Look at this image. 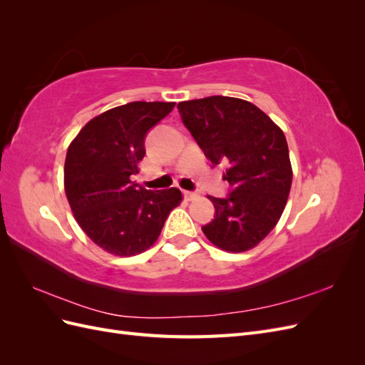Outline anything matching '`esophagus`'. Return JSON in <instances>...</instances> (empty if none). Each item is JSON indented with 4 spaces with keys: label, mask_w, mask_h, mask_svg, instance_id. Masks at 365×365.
Returning <instances> with one entry per match:
<instances>
[{
    "label": "esophagus",
    "mask_w": 365,
    "mask_h": 365,
    "mask_svg": "<svg viewBox=\"0 0 365 365\" xmlns=\"http://www.w3.org/2000/svg\"><path fill=\"white\" fill-rule=\"evenodd\" d=\"M184 197L187 201H193L197 197V193L196 192H189V190H184Z\"/></svg>",
    "instance_id": "esophagus-1"
}]
</instances>
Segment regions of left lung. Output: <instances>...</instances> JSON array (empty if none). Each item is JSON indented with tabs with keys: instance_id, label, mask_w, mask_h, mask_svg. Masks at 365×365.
<instances>
[{
	"instance_id": "1",
	"label": "left lung",
	"mask_w": 365,
	"mask_h": 365,
	"mask_svg": "<svg viewBox=\"0 0 365 365\" xmlns=\"http://www.w3.org/2000/svg\"><path fill=\"white\" fill-rule=\"evenodd\" d=\"M182 123L205 157L228 165L225 200L208 196L215 219L205 237L228 252H244L269 235L288 202L292 165L283 130L251 102L212 96L178 103Z\"/></svg>"
}]
</instances>
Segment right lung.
Returning <instances> with one entry per match:
<instances>
[{
  "instance_id": "right-lung-1",
  "label": "right lung",
  "mask_w": 365,
  "mask_h": 365,
  "mask_svg": "<svg viewBox=\"0 0 365 365\" xmlns=\"http://www.w3.org/2000/svg\"><path fill=\"white\" fill-rule=\"evenodd\" d=\"M175 102H130L93 120L70 143L63 187L76 222L114 256H135L155 244L165 219L182 201L180 189L146 190L130 181L146 153L148 130Z\"/></svg>"
}]
</instances>
